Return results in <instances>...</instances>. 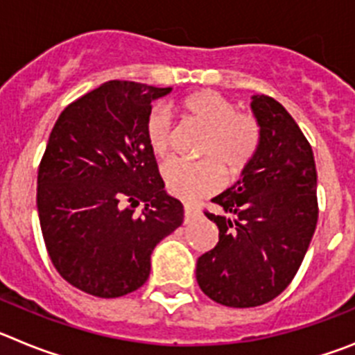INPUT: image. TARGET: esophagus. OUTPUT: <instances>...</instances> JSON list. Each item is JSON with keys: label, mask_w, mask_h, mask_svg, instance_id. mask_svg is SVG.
Instances as JSON below:
<instances>
[{"label": "esophagus", "mask_w": 355, "mask_h": 355, "mask_svg": "<svg viewBox=\"0 0 355 355\" xmlns=\"http://www.w3.org/2000/svg\"><path fill=\"white\" fill-rule=\"evenodd\" d=\"M197 216H200V211L193 205H184V224L196 220Z\"/></svg>", "instance_id": "34e87169"}]
</instances>
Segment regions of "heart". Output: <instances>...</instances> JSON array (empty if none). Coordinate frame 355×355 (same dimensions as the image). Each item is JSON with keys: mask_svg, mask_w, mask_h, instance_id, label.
I'll use <instances>...</instances> for the list:
<instances>
[{"mask_svg": "<svg viewBox=\"0 0 355 355\" xmlns=\"http://www.w3.org/2000/svg\"><path fill=\"white\" fill-rule=\"evenodd\" d=\"M183 115L197 122L205 137L197 163L171 159L163 165V183L168 193L183 200H196L220 187L222 165L227 174H238L254 156L259 144V124L249 114L236 112L231 99L213 90L193 92L181 103ZM171 115L156 106L146 119V140L155 156H165L171 147Z\"/></svg>", "mask_w": 355, "mask_h": 355, "instance_id": "heart-1", "label": "heart"}]
</instances>
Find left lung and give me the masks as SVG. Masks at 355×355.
I'll use <instances>...</instances> for the list:
<instances>
[{
	"mask_svg": "<svg viewBox=\"0 0 355 355\" xmlns=\"http://www.w3.org/2000/svg\"><path fill=\"white\" fill-rule=\"evenodd\" d=\"M258 149L240 180L206 213L218 241L197 259L196 277L209 299L229 307H256L286 290L311 243L318 220L313 149L281 103L252 96Z\"/></svg>",
	"mask_w": 355,
	"mask_h": 355,
	"instance_id": "1",
	"label": "left lung"
}]
</instances>
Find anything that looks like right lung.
<instances>
[{
	"mask_svg": "<svg viewBox=\"0 0 355 355\" xmlns=\"http://www.w3.org/2000/svg\"><path fill=\"white\" fill-rule=\"evenodd\" d=\"M171 92L106 81L53 126L37 178L40 229L58 274L85 293L114 299L139 290L155 247L183 222L146 140L150 103Z\"/></svg>",
	"mask_w": 355,
	"mask_h": 355,
	"instance_id": "obj_1",
	"label": "right lung"
}]
</instances>
